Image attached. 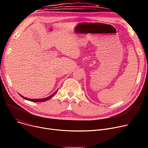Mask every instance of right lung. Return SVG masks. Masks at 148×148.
<instances>
[{
    "mask_svg": "<svg viewBox=\"0 0 148 148\" xmlns=\"http://www.w3.org/2000/svg\"><path fill=\"white\" fill-rule=\"evenodd\" d=\"M57 91H58V90H57L56 92H54L53 93V94L52 95H51L50 96H49V97H47V98H41V99H29V98L24 97L22 96V95H20H20L23 98H24V99H27V100H29V101H34V102H43V101H45L48 100V99H49L50 98H51L52 96H53L54 94H56Z\"/></svg>",
    "mask_w": 148,
    "mask_h": 148,
    "instance_id": "add662e5",
    "label": "right lung"
}]
</instances>
